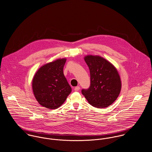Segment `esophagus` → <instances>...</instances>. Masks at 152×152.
<instances>
[{"mask_svg":"<svg viewBox=\"0 0 152 152\" xmlns=\"http://www.w3.org/2000/svg\"><path fill=\"white\" fill-rule=\"evenodd\" d=\"M80 89V87L79 86H76V87L74 88V91H78Z\"/></svg>","mask_w":152,"mask_h":152,"instance_id":"esophagus-1","label":"esophagus"}]
</instances>
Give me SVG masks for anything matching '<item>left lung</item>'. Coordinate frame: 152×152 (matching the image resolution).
I'll return each mask as SVG.
<instances>
[{"label":"left lung","mask_w":152,"mask_h":152,"mask_svg":"<svg viewBox=\"0 0 152 152\" xmlns=\"http://www.w3.org/2000/svg\"><path fill=\"white\" fill-rule=\"evenodd\" d=\"M84 60L90 71L91 85L82 94L92 106L104 108L110 106L121 92V81L116 68L99 56L88 55Z\"/></svg>","instance_id":"1"}]
</instances>
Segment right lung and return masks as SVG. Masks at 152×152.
<instances>
[{"label": "right lung", "instance_id": "obj_1", "mask_svg": "<svg viewBox=\"0 0 152 152\" xmlns=\"http://www.w3.org/2000/svg\"><path fill=\"white\" fill-rule=\"evenodd\" d=\"M66 58H58L41 67L35 74L32 86L34 95L42 106L56 109L61 106L71 92L63 73Z\"/></svg>", "mask_w": 152, "mask_h": 152}]
</instances>
